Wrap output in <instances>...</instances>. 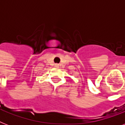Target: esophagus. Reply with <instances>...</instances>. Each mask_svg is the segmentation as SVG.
I'll return each instance as SVG.
<instances>
[{"label":"esophagus","mask_w":125,"mask_h":125,"mask_svg":"<svg viewBox=\"0 0 125 125\" xmlns=\"http://www.w3.org/2000/svg\"><path fill=\"white\" fill-rule=\"evenodd\" d=\"M55 66H56V67H58V65H55Z\"/></svg>","instance_id":"obj_1"}]
</instances>
